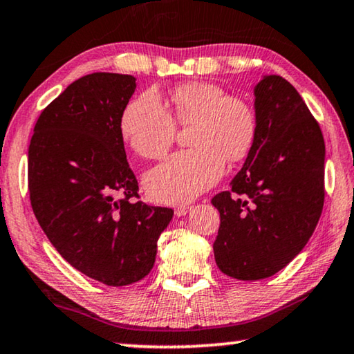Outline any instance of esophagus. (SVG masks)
I'll list each match as a JSON object with an SVG mask.
<instances>
[{"label":"esophagus","mask_w":354,"mask_h":354,"mask_svg":"<svg viewBox=\"0 0 354 354\" xmlns=\"http://www.w3.org/2000/svg\"><path fill=\"white\" fill-rule=\"evenodd\" d=\"M189 211H191V207H187V205H179V207H176L175 209V214L178 218H181V216H186Z\"/></svg>","instance_id":"esophagus-1"}]
</instances>
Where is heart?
<instances>
[{
    "instance_id": "heart-1",
    "label": "heart",
    "mask_w": 354,
    "mask_h": 354,
    "mask_svg": "<svg viewBox=\"0 0 354 354\" xmlns=\"http://www.w3.org/2000/svg\"><path fill=\"white\" fill-rule=\"evenodd\" d=\"M192 124V149L175 152L145 175L147 195L160 203H186L219 181L224 159L240 162L257 135L254 109L243 98L229 97L209 82H187L171 93V115L159 95L146 92L131 100L119 119L125 145L145 159H159L175 136V122Z\"/></svg>"
}]
</instances>
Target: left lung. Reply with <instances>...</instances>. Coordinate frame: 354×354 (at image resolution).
Instances as JSON below:
<instances>
[{
    "instance_id": "left-lung-1",
    "label": "left lung",
    "mask_w": 354,
    "mask_h": 354,
    "mask_svg": "<svg viewBox=\"0 0 354 354\" xmlns=\"http://www.w3.org/2000/svg\"><path fill=\"white\" fill-rule=\"evenodd\" d=\"M254 113V146L230 191L211 198L221 214L216 263L245 281L286 267L308 243L324 203V138L299 92L281 76H262Z\"/></svg>"
}]
</instances>
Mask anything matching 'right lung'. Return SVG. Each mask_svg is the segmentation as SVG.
<instances>
[{"label": "right lung", "mask_w": 354, "mask_h": 354, "mask_svg": "<svg viewBox=\"0 0 354 354\" xmlns=\"http://www.w3.org/2000/svg\"><path fill=\"white\" fill-rule=\"evenodd\" d=\"M136 79L92 73L42 111L28 149L31 208L60 256L84 275L127 286L152 270L171 208L130 202L138 181L129 167L119 119Z\"/></svg>", "instance_id": "obj_1"}]
</instances>
